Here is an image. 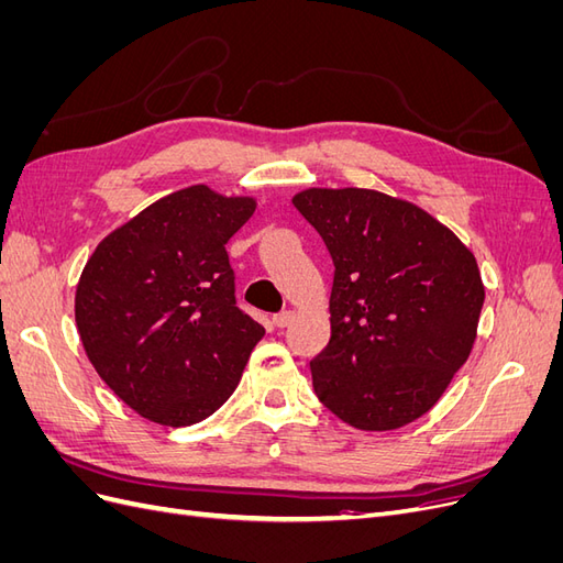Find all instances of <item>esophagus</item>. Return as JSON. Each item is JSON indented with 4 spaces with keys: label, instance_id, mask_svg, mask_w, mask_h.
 <instances>
[{
    "label": "esophagus",
    "instance_id": "34e87169",
    "mask_svg": "<svg viewBox=\"0 0 563 563\" xmlns=\"http://www.w3.org/2000/svg\"><path fill=\"white\" fill-rule=\"evenodd\" d=\"M291 321H294V312L291 310H286V312H279V314L272 317V323H275L277 329H286Z\"/></svg>",
    "mask_w": 563,
    "mask_h": 563
}]
</instances>
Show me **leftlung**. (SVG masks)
<instances>
[{
  "instance_id": "obj_1",
  "label": "left lung",
  "mask_w": 563,
  "mask_h": 563,
  "mask_svg": "<svg viewBox=\"0 0 563 563\" xmlns=\"http://www.w3.org/2000/svg\"><path fill=\"white\" fill-rule=\"evenodd\" d=\"M294 207L335 275L331 340L314 360L319 401L356 430L418 420L467 362L484 308L474 253L416 203L364 187H310Z\"/></svg>"
}]
</instances>
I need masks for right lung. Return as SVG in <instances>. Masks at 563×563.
I'll use <instances>...</instances> for the list:
<instances>
[{
	"label": "right lung",
	"mask_w": 563,
	"mask_h": 563,
	"mask_svg": "<svg viewBox=\"0 0 563 563\" xmlns=\"http://www.w3.org/2000/svg\"><path fill=\"white\" fill-rule=\"evenodd\" d=\"M253 211V197L183 187L110 232L84 265L81 345L139 416L187 428L240 385L265 329L236 308L225 244Z\"/></svg>",
	"instance_id": "obj_1"
}]
</instances>
